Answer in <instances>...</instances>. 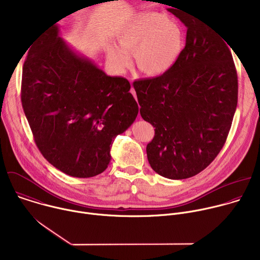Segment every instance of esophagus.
<instances>
[{"mask_svg":"<svg viewBox=\"0 0 260 260\" xmlns=\"http://www.w3.org/2000/svg\"><path fill=\"white\" fill-rule=\"evenodd\" d=\"M131 93L135 96V99H137V95H136V90H135V88L134 87H132L131 88Z\"/></svg>","mask_w":260,"mask_h":260,"instance_id":"1","label":"esophagus"}]
</instances>
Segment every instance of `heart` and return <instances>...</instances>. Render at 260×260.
Listing matches in <instances>:
<instances>
[{"mask_svg":"<svg viewBox=\"0 0 260 260\" xmlns=\"http://www.w3.org/2000/svg\"><path fill=\"white\" fill-rule=\"evenodd\" d=\"M109 44L106 57L113 71L122 74L131 56L144 75L159 77L179 60L185 47V35L179 23L156 12H139L125 20Z\"/></svg>","mask_w":260,"mask_h":260,"instance_id":"b5f03b06","label":"heart"}]
</instances>
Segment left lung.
<instances>
[{"label":"left lung","instance_id":"obj_1","mask_svg":"<svg viewBox=\"0 0 260 260\" xmlns=\"http://www.w3.org/2000/svg\"><path fill=\"white\" fill-rule=\"evenodd\" d=\"M187 27L177 63L165 75L134 82L145 121L155 127L147 145L153 171L173 180L196 176L218 155L238 104L232 52L217 32L189 12L168 9Z\"/></svg>","mask_w":260,"mask_h":260}]
</instances>
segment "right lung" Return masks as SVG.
Returning a JSON list of instances; mask_svg holds the SVG:
<instances>
[{
    "instance_id": "obj_1",
    "label": "right lung",
    "mask_w": 260,
    "mask_h": 260,
    "mask_svg": "<svg viewBox=\"0 0 260 260\" xmlns=\"http://www.w3.org/2000/svg\"><path fill=\"white\" fill-rule=\"evenodd\" d=\"M21 103L42 155L62 173L89 178L111 160L117 135L135 121L139 107L122 77H111L59 37L56 24L28 47Z\"/></svg>"
}]
</instances>
